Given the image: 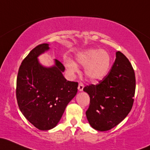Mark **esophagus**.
Here are the masks:
<instances>
[{
	"instance_id": "obj_1",
	"label": "esophagus",
	"mask_w": 150,
	"mask_h": 150,
	"mask_svg": "<svg viewBox=\"0 0 150 150\" xmlns=\"http://www.w3.org/2000/svg\"><path fill=\"white\" fill-rule=\"evenodd\" d=\"M83 88H84V85L82 83H80L78 85V90L79 91H83Z\"/></svg>"
}]
</instances>
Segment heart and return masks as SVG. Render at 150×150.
<instances>
[{"label": "heart", "mask_w": 150, "mask_h": 150, "mask_svg": "<svg viewBox=\"0 0 150 150\" xmlns=\"http://www.w3.org/2000/svg\"><path fill=\"white\" fill-rule=\"evenodd\" d=\"M78 64L85 67V74L92 81H100L104 79L110 71L111 66V57L104 50L88 49L79 53L76 57ZM65 67L70 75L78 72V67L73 60L67 59Z\"/></svg>", "instance_id": "1"}]
</instances>
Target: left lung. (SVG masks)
I'll list each match as a JSON object with an SVG mask.
<instances>
[{"mask_svg": "<svg viewBox=\"0 0 150 150\" xmlns=\"http://www.w3.org/2000/svg\"><path fill=\"white\" fill-rule=\"evenodd\" d=\"M90 98L86 111L89 124L96 130L111 129L127 116L135 93V75L129 60L120 51L109 73L99 84L85 87Z\"/></svg>", "mask_w": 150, "mask_h": 150, "instance_id": "obj_1", "label": "left lung"}]
</instances>
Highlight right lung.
Listing matches in <instances>:
<instances>
[{
	"instance_id": "right-lung-1",
	"label": "right lung",
	"mask_w": 150,
	"mask_h": 150,
	"mask_svg": "<svg viewBox=\"0 0 150 150\" xmlns=\"http://www.w3.org/2000/svg\"><path fill=\"white\" fill-rule=\"evenodd\" d=\"M49 44L36 46L23 60L17 77L16 98L25 117L40 130L57 125L67 104L78 93V83L68 81L62 75L65 67L57 60L45 67L39 62Z\"/></svg>"
}]
</instances>
